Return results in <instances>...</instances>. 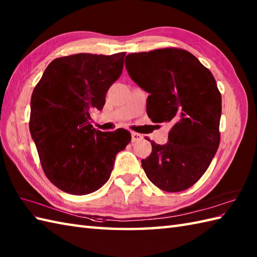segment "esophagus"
Masks as SVG:
<instances>
[{"mask_svg": "<svg viewBox=\"0 0 257 257\" xmlns=\"http://www.w3.org/2000/svg\"><path fill=\"white\" fill-rule=\"evenodd\" d=\"M143 139V136L137 133H132V141L133 143H136V141H140Z\"/></svg>", "mask_w": 257, "mask_h": 257, "instance_id": "obj_1", "label": "esophagus"}]
</instances>
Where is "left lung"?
<instances>
[{
	"mask_svg": "<svg viewBox=\"0 0 257 257\" xmlns=\"http://www.w3.org/2000/svg\"><path fill=\"white\" fill-rule=\"evenodd\" d=\"M125 60L130 78L149 94V118L172 125L166 145L151 141V155L141 166L163 191L188 189L203 176L220 145L216 81L198 58L180 48L133 53Z\"/></svg>",
	"mask_w": 257,
	"mask_h": 257,
	"instance_id": "left-lung-1",
	"label": "left lung"
}]
</instances>
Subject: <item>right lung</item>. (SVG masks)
Instances as JSON below:
<instances>
[{
    "mask_svg": "<svg viewBox=\"0 0 257 257\" xmlns=\"http://www.w3.org/2000/svg\"><path fill=\"white\" fill-rule=\"evenodd\" d=\"M125 53L75 54L46 67L31 98L30 132L46 177L66 193L84 195L101 188L128 130L92 128L90 111L101 110L106 94L122 73Z\"/></svg>",
    "mask_w": 257,
    "mask_h": 257,
    "instance_id": "add662e5",
    "label": "right lung"
}]
</instances>
